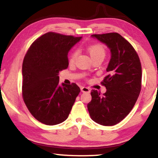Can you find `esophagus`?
Listing matches in <instances>:
<instances>
[{
    "instance_id": "esophagus-1",
    "label": "esophagus",
    "mask_w": 158,
    "mask_h": 158,
    "mask_svg": "<svg viewBox=\"0 0 158 158\" xmlns=\"http://www.w3.org/2000/svg\"><path fill=\"white\" fill-rule=\"evenodd\" d=\"M81 91L83 92V93H89L90 88H88V87L82 86V87H81Z\"/></svg>"
}]
</instances>
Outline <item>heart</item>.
I'll use <instances>...</instances> for the list:
<instances>
[{
    "mask_svg": "<svg viewBox=\"0 0 158 158\" xmlns=\"http://www.w3.org/2000/svg\"><path fill=\"white\" fill-rule=\"evenodd\" d=\"M88 51L89 52L90 57L93 59L94 58L97 57H105L106 55V50L102 45L100 44H94L91 46L88 47ZM78 56V51L74 50L70 52V56H69V61L70 63H73L77 59Z\"/></svg>",
    "mask_w": 158,
    "mask_h": 158,
    "instance_id": "heart-1",
    "label": "heart"
}]
</instances>
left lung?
I'll return each instance as SVG.
<instances>
[{
  "instance_id": "1",
  "label": "left lung",
  "mask_w": 158,
  "mask_h": 158,
  "mask_svg": "<svg viewBox=\"0 0 158 158\" xmlns=\"http://www.w3.org/2000/svg\"><path fill=\"white\" fill-rule=\"evenodd\" d=\"M92 38L106 44L110 59L103 80L106 92L101 95L91 90L88 104L90 118L98 124L111 126L121 122L130 113L141 90L142 68L138 55L131 44L117 32L95 34Z\"/></svg>"
}]
</instances>
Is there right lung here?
I'll use <instances>...</instances> for the list:
<instances>
[{"label":"right lung","mask_w":158,"mask_h":158,"mask_svg":"<svg viewBox=\"0 0 158 158\" xmlns=\"http://www.w3.org/2000/svg\"><path fill=\"white\" fill-rule=\"evenodd\" d=\"M81 37L45 33L32 43L22 65L23 99L39 122L59 124L68 117L80 88L59 85V73L68 67V54Z\"/></svg>","instance_id":"obj_1"}]
</instances>
